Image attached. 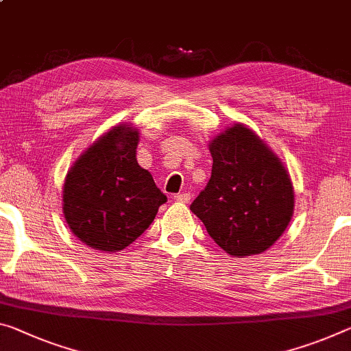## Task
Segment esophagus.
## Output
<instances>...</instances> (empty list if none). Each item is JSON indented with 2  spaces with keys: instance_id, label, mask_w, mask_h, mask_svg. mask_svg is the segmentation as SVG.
<instances>
[{
  "instance_id": "obj_1",
  "label": "esophagus",
  "mask_w": 351,
  "mask_h": 351,
  "mask_svg": "<svg viewBox=\"0 0 351 351\" xmlns=\"http://www.w3.org/2000/svg\"><path fill=\"white\" fill-rule=\"evenodd\" d=\"M175 199L180 203H189V199H191V193H178V195H175Z\"/></svg>"
}]
</instances>
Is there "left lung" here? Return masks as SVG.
Here are the masks:
<instances>
[{"label": "left lung", "instance_id": "8db88e82", "mask_svg": "<svg viewBox=\"0 0 351 351\" xmlns=\"http://www.w3.org/2000/svg\"><path fill=\"white\" fill-rule=\"evenodd\" d=\"M213 173L191 210L228 254H259L286 231L293 214V187L280 158L245 125L237 123L209 143Z\"/></svg>", "mask_w": 351, "mask_h": 351}]
</instances>
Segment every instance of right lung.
<instances>
[{
  "mask_svg": "<svg viewBox=\"0 0 351 351\" xmlns=\"http://www.w3.org/2000/svg\"><path fill=\"white\" fill-rule=\"evenodd\" d=\"M138 131L119 125L66 173L62 206L71 232L93 250L119 252L152 225L167 197L137 162Z\"/></svg>",
  "mask_w": 351,
  "mask_h": 351,
  "instance_id": "obj_1",
  "label": "right lung"
}]
</instances>
